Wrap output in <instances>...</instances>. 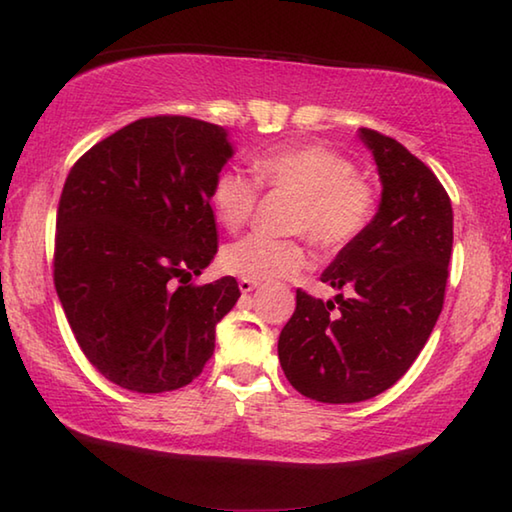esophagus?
<instances>
[{"label": "esophagus", "instance_id": "esophagus-1", "mask_svg": "<svg viewBox=\"0 0 512 512\" xmlns=\"http://www.w3.org/2000/svg\"><path fill=\"white\" fill-rule=\"evenodd\" d=\"M253 289H257V282H255V280H246V277H241V280H239V291H241V293H250Z\"/></svg>", "mask_w": 512, "mask_h": 512}]
</instances>
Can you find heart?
I'll use <instances>...</instances> for the list:
<instances>
[{
	"label": "heart",
	"instance_id": "heart-1",
	"mask_svg": "<svg viewBox=\"0 0 512 512\" xmlns=\"http://www.w3.org/2000/svg\"><path fill=\"white\" fill-rule=\"evenodd\" d=\"M255 178L235 167L216 173L212 210L228 230H239L255 214L259 185L298 196L291 230L318 248L341 250L357 241L375 219L379 194L354 162L325 144H284L255 158ZM309 255L296 239L248 235L221 250L225 271L246 280L273 282L307 266Z\"/></svg>",
	"mask_w": 512,
	"mask_h": 512
}]
</instances>
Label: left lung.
<instances>
[{"label":"left lung","mask_w":512,"mask_h":512,"mask_svg":"<svg viewBox=\"0 0 512 512\" xmlns=\"http://www.w3.org/2000/svg\"><path fill=\"white\" fill-rule=\"evenodd\" d=\"M381 180V203L363 235L320 280L352 289L323 302L296 291L277 341L291 386L309 400H370L418 359L443 311L454 244L452 201L427 164L393 137L359 128Z\"/></svg>","instance_id":"left-lung-1"}]
</instances>
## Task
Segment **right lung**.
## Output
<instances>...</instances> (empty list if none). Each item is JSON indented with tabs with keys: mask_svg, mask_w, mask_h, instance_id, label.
I'll use <instances>...</instances> for the list:
<instances>
[{
	"mask_svg": "<svg viewBox=\"0 0 512 512\" xmlns=\"http://www.w3.org/2000/svg\"><path fill=\"white\" fill-rule=\"evenodd\" d=\"M232 158L225 128L144 117L83 153L56 214L54 284L76 343L103 377L167 393L198 377L235 277L189 284L216 255L212 183Z\"/></svg>",
	"mask_w": 512,
	"mask_h": 512,
	"instance_id": "add662e5",
	"label": "right lung"
}]
</instances>
